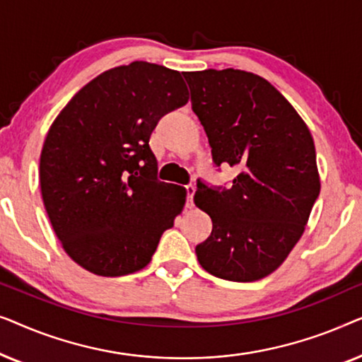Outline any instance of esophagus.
Instances as JSON below:
<instances>
[{"label":"esophagus","mask_w":362,"mask_h":362,"mask_svg":"<svg viewBox=\"0 0 362 362\" xmlns=\"http://www.w3.org/2000/svg\"><path fill=\"white\" fill-rule=\"evenodd\" d=\"M186 192H187V207H192V197H194L196 186L194 185H187L186 186Z\"/></svg>","instance_id":"obj_1"}]
</instances>
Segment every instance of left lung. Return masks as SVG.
<instances>
[{"label":"left lung","instance_id":"obj_1","mask_svg":"<svg viewBox=\"0 0 362 362\" xmlns=\"http://www.w3.org/2000/svg\"><path fill=\"white\" fill-rule=\"evenodd\" d=\"M185 78L216 166L239 168L230 189L197 181L194 202L212 219L209 239L196 247L197 260L217 279L260 280L303 235L320 194L313 136L264 77L207 69Z\"/></svg>","mask_w":362,"mask_h":362}]
</instances>
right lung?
I'll list each match as a JSON object with an SVG mask.
<instances>
[{
    "instance_id": "1",
    "label": "right lung",
    "mask_w": 362,
    "mask_h": 362,
    "mask_svg": "<svg viewBox=\"0 0 362 362\" xmlns=\"http://www.w3.org/2000/svg\"><path fill=\"white\" fill-rule=\"evenodd\" d=\"M189 100L181 74L135 61L83 86L42 145L44 207L71 259L100 276L145 269L186 202L158 181L150 148L156 123Z\"/></svg>"
}]
</instances>
